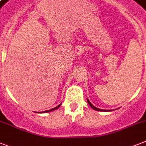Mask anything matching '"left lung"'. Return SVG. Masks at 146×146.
<instances>
[{
	"mask_svg": "<svg viewBox=\"0 0 146 146\" xmlns=\"http://www.w3.org/2000/svg\"><path fill=\"white\" fill-rule=\"evenodd\" d=\"M87 102H88V104L90 105V107H91L92 108H93L94 110H96V111H103V112H108V111H111V110H103V109H100V108H96V107H95L93 105V104H92L91 102H89V99H87Z\"/></svg>",
	"mask_w": 146,
	"mask_h": 146,
	"instance_id": "1",
	"label": "left lung"
}]
</instances>
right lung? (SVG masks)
Listing matches in <instances>:
<instances>
[{
  "instance_id": "right-lung-1",
  "label": "right lung",
  "mask_w": 146,
  "mask_h": 146,
  "mask_svg": "<svg viewBox=\"0 0 146 146\" xmlns=\"http://www.w3.org/2000/svg\"><path fill=\"white\" fill-rule=\"evenodd\" d=\"M61 105V103L59 104V105H57V107H55V108H54L52 109H50V110H48V111H42V112H35V113H48V112H50V111H54V110H56V109H57L58 108H59L60 106Z\"/></svg>"
}]
</instances>
